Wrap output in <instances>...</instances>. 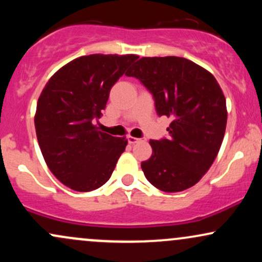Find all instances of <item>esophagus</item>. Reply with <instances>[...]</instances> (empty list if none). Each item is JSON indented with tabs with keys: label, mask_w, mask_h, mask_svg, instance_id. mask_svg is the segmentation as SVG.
<instances>
[{
	"label": "esophagus",
	"mask_w": 262,
	"mask_h": 262,
	"mask_svg": "<svg viewBox=\"0 0 262 262\" xmlns=\"http://www.w3.org/2000/svg\"><path fill=\"white\" fill-rule=\"evenodd\" d=\"M141 139H138V138H134V137H130V135H129L128 137V143L129 144H135V143H138V141H140Z\"/></svg>",
	"instance_id": "1"
}]
</instances>
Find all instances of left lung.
Wrapping results in <instances>:
<instances>
[{
    "label": "left lung",
    "instance_id": "obj_1",
    "mask_svg": "<svg viewBox=\"0 0 262 262\" xmlns=\"http://www.w3.org/2000/svg\"><path fill=\"white\" fill-rule=\"evenodd\" d=\"M125 75L152 93L159 116L171 118L167 139L149 141L152 154L141 162L146 180L164 192L194 186L217 158L227 127V103L215 77L179 56L141 58Z\"/></svg>",
    "mask_w": 262,
    "mask_h": 262
}]
</instances>
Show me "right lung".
Wrapping results in <instances>:
<instances>
[{"mask_svg":"<svg viewBox=\"0 0 262 262\" xmlns=\"http://www.w3.org/2000/svg\"><path fill=\"white\" fill-rule=\"evenodd\" d=\"M138 55L92 54L68 62L41 91L34 116L41 154L53 175L69 188L89 192L104 185L128 140L95 124L110 91Z\"/></svg>","mask_w":262,"mask_h":262,"instance_id":"add662e5","label":"right lung"}]
</instances>
